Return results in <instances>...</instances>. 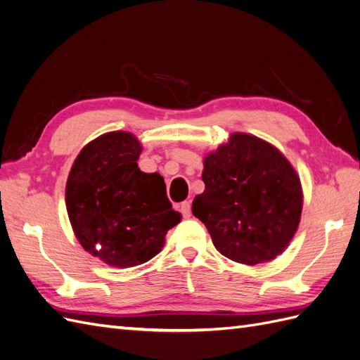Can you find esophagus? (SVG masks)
<instances>
[{"label":"esophagus","instance_id":"34e87169","mask_svg":"<svg viewBox=\"0 0 360 360\" xmlns=\"http://www.w3.org/2000/svg\"><path fill=\"white\" fill-rule=\"evenodd\" d=\"M180 212H181V214H183L184 217H189V216H191V202H189V201L181 202Z\"/></svg>","mask_w":360,"mask_h":360}]
</instances>
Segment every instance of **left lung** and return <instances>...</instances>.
Returning a JSON list of instances; mask_svg holds the SVG:
<instances>
[{"label": "left lung", "instance_id": "left-lung-1", "mask_svg": "<svg viewBox=\"0 0 360 360\" xmlns=\"http://www.w3.org/2000/svg\"><path fill=\"white\" fill-rule=\"evenodd\" d=\"M202 181L192 213L222 255L255 266L284 252L297 231L303 192L299 174L275 146L231 134L205 155Z\"/></svg>", "mask_w": 360, "mask_h": 360}]
</instances>
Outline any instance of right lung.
<instances>
[{"label":"right lung","instance_id":"1","mask_svg":"<svg viewBox=\"0 0 360 360\" xmlns=\"http://www.w3.org/2000/svg\"><path fill=\"white\" fill-rule=\"evenodd\" d=\"M143 146L123 130L90 141L66 183V209L81 246L112 267H134L158 255L181 221L158 172H143Z\"/></svg>","mask_w":360,"mask_h":360}]
</instances>
